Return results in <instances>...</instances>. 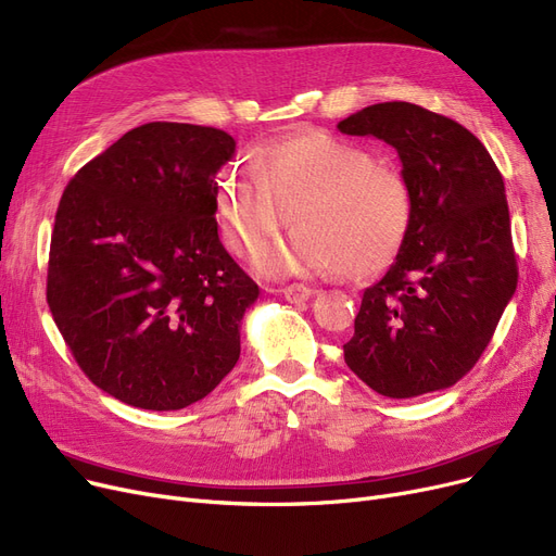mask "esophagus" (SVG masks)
Returning a JSON list of instances; mask_svg holds the SVG:
<instances>
[{
    "label": "esophagus",
    "instance_id": "1",
    "mask_svg": "<svg viewBox=\"0 0 556 556\" xmlns=\"http://www.w3.org/2000/svg\"><path fill=\"white\" fill-rule=\"evenodd\" d=\"M280 292L285 294L287 301H292V303H303V301H307L312 296V289L307 285H301V282L287 285V287L280 289Z\"/></svg>",
    "mask_w": 556,
    "mask_h": 556
}]
</instances>
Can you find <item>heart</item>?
<instances>
[{
  "label": "heart",
  "mask_w": 556,
  "mask_h": 556,
  "mask_svg": "<svg viewBox=\"0 0 556 556\" xmlns=\"http://www.w3.org/2000/svg\"><path fill=\"white\" fill-rule=\"evenodd\" d=\"M249 165L251 174L228 169L217 182L228 247L251 255L289 219V210L299 222L257 255L260 274L341 269L368 278L405 249L416 215L412 185L399 169L378 165L366 147L328 130H299L260 144Z\"/></svg>",
  "instance_id": "1"
}]
</instances>
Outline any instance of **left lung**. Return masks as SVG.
<instances>
[{"mask_svg": "<svg viewBox=\"0 0 556 556\" xmlns=\"http://www.w3.org/2000/svg\"><path fill=\"white\" fill-rule=\"evenodd\" d=\"M337 128L399 151L416 203L405 249L362 296L343 359L387 399L453 387L516 292L505 180L468 128L416 103H374Z\"/></svg>", "mask_w": 556, "mask_h": 556, "instance_id": "1", "label": "left lung"}]
</instances>
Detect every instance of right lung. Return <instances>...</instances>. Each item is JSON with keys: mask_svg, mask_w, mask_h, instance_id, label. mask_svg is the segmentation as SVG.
Segmentation results:
<instances>
[{"mask_svg": "<svg viewBox=\"0 0 556 556\" xmlns=\"http://www.w3.org/2000/svg\"><path fill=\"white\" fill-rule=\"evenodd\" d=\"M226 130L151 122L67 182L51 232L47 303L81 371L113 399L172 412L240 359L260 289L217 232Z\"/></svg>", "mask_w": 556, "mask_h": 556, "instance_id": "1", "label": "right lung"}]
</instances>
